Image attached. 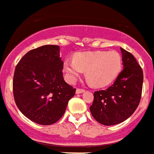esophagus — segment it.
I'll use <instances>...</instances> for the list:
<instances>
[{
  "label": "esophagus",
  "instance_id": "1",
  "mask_svg": "<svg viewBox=\"0 0 154 154\" xmlns=\"http://www.w3.org/2000/svg\"><path fill=\"white\" fill-rule=\"evenodd\" d=\"M84 91H85L84 89H77V90H76V93H77V94H82V93H83Z\"/></svg>",
  "mask_w": 154,
  "mask_h": 154
}]
</instances>
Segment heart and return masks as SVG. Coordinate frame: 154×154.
Wrapping results in <instances>:
<instances>
[{"label":"heart","mask_w":154,"mask_h":154,"mask_svg":"<svg viewBox=\"0 0 154 154\" xmlns=\"http://www.w3.org/2000/svg\"><path fill=\"white\" fill-rule=\"evenodd\" d=\"M122 67L121 54L116 51L82 52L73 60L63 62V70L68 82H74L86 71L88 82L94 87H103L118 77Z\"/></svg>","instance_id":"1"}]
</instances>
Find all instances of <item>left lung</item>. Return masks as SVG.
Masks as SVG:
<instances>
[{
    "instance_id": "8db88e82",
    "label": "left lung",
    "mask_w": 154,
    "mask_h": 154,
    "mask_svg": "<svg viewBox=\"0 0 154 154\" xmlns=\"http://www.w3.org/2000/svg\"><path fill=\"white\" fill-rule=\"evenodd\" d=\"M123 70L109 88L94 93L90 107L93 118L102 125L112 126L130 118L140 103L143 86V71L135 57L120 48Z\"/></svg>"
}]
</instances>
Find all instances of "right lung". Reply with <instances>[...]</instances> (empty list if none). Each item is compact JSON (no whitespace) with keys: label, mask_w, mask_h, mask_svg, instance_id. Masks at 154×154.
Returning a JSON list of instances; mask_svg holds the SVG:
<instances>
[{"label":"right lung","mask_w":154,"mask_h":154,"mask_svg":"<svg viewBox=\"0 0 154 154\" xmlns=\"http://www.w3.org/2000/svg\"><path fill=\"white\" fill-rule=\"evenodd\" d=\"M63 64L60 46L46 45L28 51L15 68L14 101L23 114L36 123H55L75 95L76 89L63 80Z\"/></svg>","instance_id":"obj_1"}]
</instances>
